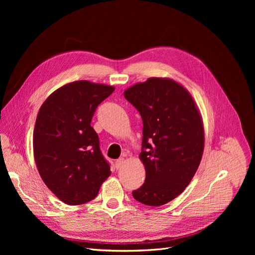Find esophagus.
Returning a JSON list of instances; mask_svg holds the SVG:
<instances>
[{
	"instance_id": "obj_1",
	"label": "esophagus",
	"mask_w": 255,
	"mask_h": 255,
	"mask_svg": "<svg viewBox=\"0 0 255 255\" xmlns=\"http://www.w3.org/2000/svg\"><path fill=\"white\" fill-rule=\"evenodd\" d=\"M124 163H125V159L124 158H119L117 161H116V166L119 169V168H121V167L123 166Z\"/></svg>"
}]
</instances>
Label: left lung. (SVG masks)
<instances>
[{
    "instance_id": "8db88e82",
    "label": "left lung",
    "mask_w": 255,
    "mask_h": 255,
    "mask_svg": "<svg viewBox=\"0 0 255 255\" xmlns=\"http://www.w3.org/2000/svg\"><path fill=\"white\" fill-rule=\"evenodd\" d=\"M142 119L139 159L145 181L137 202L163 206L179 196L199 166L205 146L203 119L190 93L170 78L151 77L124 92Z\"/></svg>"
}]
</instances>
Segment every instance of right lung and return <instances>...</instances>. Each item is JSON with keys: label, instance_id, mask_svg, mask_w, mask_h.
<instances>
[{"label": "right lung", "instance_id": "right-lung-1", "mask_svg": "<svg viewBox=\"0 0 255 255\" xmlns=\"http://www.w3.org/2000/svg\"><path fill=\"white\" fill-rule=\"evenodd\" d=\"M114 91L113 86L78 80L51 93L40 107L33 134L35 162L48 189L67 205L95 198L111 175L91 121Z\"/></svg>", "mask_w": 255, "mask_h": 255}]
</instances>
